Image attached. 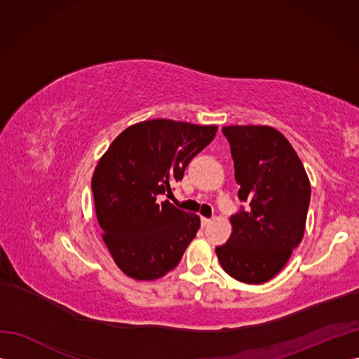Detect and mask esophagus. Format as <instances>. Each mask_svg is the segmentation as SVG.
Listing matches in <instances>:
<instances>
[{
	"mask_svg": "<svg viewBox=\"0 0 359 359\" xmlns=\"http://www.w3.org/2000/svg\"><path fill=\"white\" fill-rule=\"evenodd\" d=\"M201 223H202V226L205 227V226H208V224L211 223V219H206V217H202V219H201Z\"/></svg>",
	"mask_w": 359,
	"mask_h": 359,
	"instance_id": "esophagus-1",
	"label": "esophagus"
}]
</instances>
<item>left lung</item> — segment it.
<instances>
[{
	"instance_id": "1",
	"label": "left lung",
	"mask_w": 359,
	"mask_h": 359,
	"mask_svg": "<svg viewBox=\"0 0 359 359\" xmlns=\"http://www.w3.org/2000/svg\"><path fill=\"white\" fill-rule=\"evenodd\" d=\"M240 186L248 208L231 217L232 233L215 247L222 268L238 281L260 285L276 277L301 243L310 203V181L295 149L269 126H227Z\"/></svg>"
}]
</instances>
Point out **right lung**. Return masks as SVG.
I'll list each match as a JSON object with an SVG mask.
<instances>
[{"label": "right lung", "mask_w": 359, "mask_h": 359, "mask_svg": "<svg viewBox=\"0 0 359 359\" xmlns=\"http://www.w3.org/2000/svg\"><path fill=\"white\" fill-rule=\"evenodd\" d=\"M217 126L148 119L127 127L94 170L91 189L103 241L123 273L149 281L175 268L196 236L201 219L163 194L184 177Z\"/></svg>", "instance_id": "obj_1"}]
</instances>
